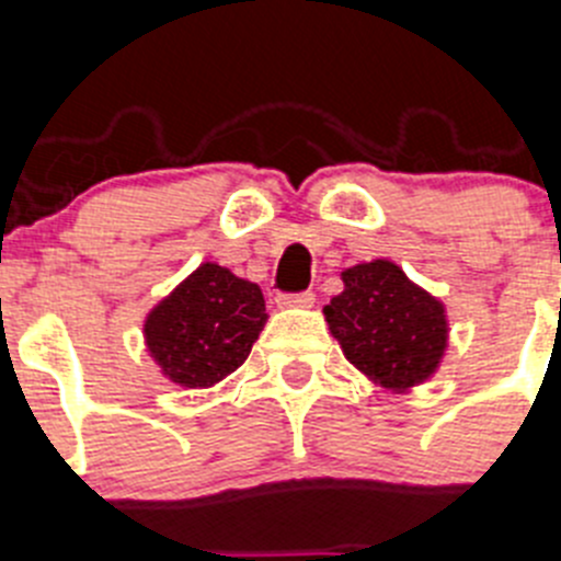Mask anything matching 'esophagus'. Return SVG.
Returning a JSON list of instances; mask_svg holds the SVG:
<instances>
[{
    "instance_id": "esophagus-1",
    "label": "esophagus",
    "mask_w": 561,
    "mask_h": 561,
    "mask_svg": "<svg viewBox=\"0 0 561 561\" xmlns=\"http://www.w3.org/2000/svg\"><path fill=\"white\" fill-rule=\"evenodd\" d=\"M277 306H284V309H309V306H314V291H284V295H277Z\"/></svg>"
}]
</instances>
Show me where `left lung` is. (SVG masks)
Segmentation results:
<instances>
[{
	"mask_svg": "<svg viewBox=\"0 0 561 561\" xmlns=\"http://www.w3.org/2000/svg\"><path fill=\"white\" fill-rule=\"evenodd\" d=\"M342 284L325 320L351 365L396 390L435 374L447 348V314L433 295L390 261L351 266Z\"/></svg>",
	"mask_w": 561,
	"mask_h": 561,
	"instance_id": "obj_1",
	"label": "left lung"
}]
</instances>
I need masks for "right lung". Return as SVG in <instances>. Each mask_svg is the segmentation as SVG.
Wrapping results in <instances>:
<instances>
[{
    "label": "right lung",
    "mask_w": 561,
    "mask_h": 561,
    "mask_svg": "<svg viewBox=\"0 0 561 561\" xmlns=\"http://www.w3.org/2000/svg\"><path fill=\"white\" fill-rule=\"evenodd\" d=\"M264 323V295L255 284L202 264L148 314L146 342L168 379L210 388L244 365Z\"/></svg>",
    "instance_id": "right-lung-1"
}]
</instances>
